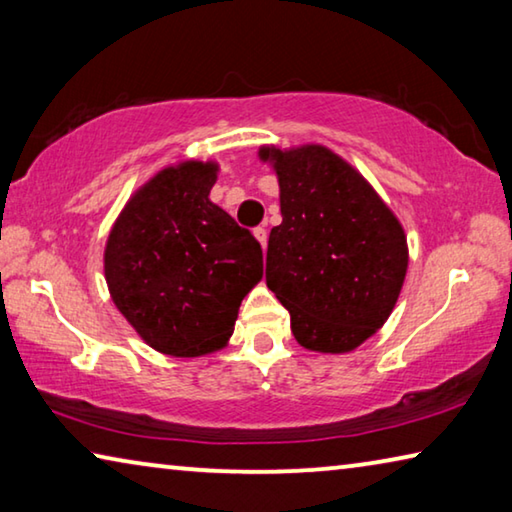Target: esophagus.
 Listing matches in <instances>:
<instances>
[{
	"mask_svg": "<svg viewBox=\"0 0 512 512\" xmlns=\"http://www.w3.org/2000/svg\"><path fill=\"white\" fill-rule=\"evenodd\" d=\"M255 237H257L259 244H262V248L266 250V244H268V232H266V228H262V225H259V228H255Z\"/></svg>",
	"mask_w": 512,
	"mask_h": 512,
	"instance_id": "esophagus-1",
	"label": "esophagus"
}]
</instances>
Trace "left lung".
I'll list each match as a JSON object with an SVG mask.
<instances>
[{
	"label": "left lung",
	"instance_id": "left-lung-1",
	"mask_svg": "<svg viewBox=\"0 0 512 512\" xmlns=\"http://www.w3.org/2000/svg\"><path fill=\"white\" fill-rule=\"evenodd\" d=\"M280 183L282 223L266 250V284L307 350L350 352L400 298L409 248L397 216L368 180L320 144L264 146Z\"/></svg>",
	"mask_w": 512,
	"mask_h": 512
}]
</instances>
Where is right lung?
Listing matches in <instances>:
<instances>
[{
  "instance_id": "1",
  "label": "right lung",
  "mask_w": 512,
  "mask_h": 512,
  "mask_svg": "<svg viewBox=\"0 0 512 512\" xmlns=\"http://www.w3.org/2000/svg\"><path fill=\"white\" fill-rule=\"evenodd\" d=\"M219 164L187 160L137 189L110 230L112 302L153 350L201 357L228 343L262 280V246L210 201Z\"/></svg>"
}]
</instances>
